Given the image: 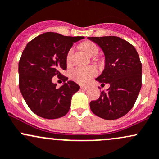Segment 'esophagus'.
I'll use <instances>...</instances> for the list:
<instances>
[{
	"mask_svg": "<svg viewBox=\"0 0 159 159\" xmlns=\"http://www.w3.org/2000/svg\"><path fill=\"white\" fill-rule=\"evenodd\" d=\"M81 89L82 90H87L88 89H89V87H88V86H81Z\"/></svg>",
	"mask_w": 159,
	"mask_h": 159,
	"instance_id": "esophagus-1",
	"label": "esophagus"
}]
</instances>
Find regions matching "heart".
Returning a JSON list of instances; mask_svg holds the SVG:
<instances>
[{
	"label": "heart",
	"instance_id": "heart-1",
	"mask_svg": "<svg viewBox=\"0 0 159 159\" xmlns=\"http://www.w3.org/2000/svg\"><path fill=\"white\" fill-rule=\"evenodd\" d=\"M83 50L88 55L92 56L98 53V47L95 43L92 42H86L83 44ZM73 49L71 48L68 51L66 55V62L70 63L71 61V57L73 54ZM97 70L94 66H77L74 68L71 72V78L76 83L80 84L87 83L91 78L96 76Z\"/></svg>",
	"mask_w": 159,
	"mask_h": 159
}]
</instances>
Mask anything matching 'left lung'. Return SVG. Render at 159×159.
Instances as JSON below:
<instances>
[{
	"label": "left lung",
	"mask_w": 159,
	"mask_h": 159,
	"mask_svg": "<svg viewBox=\"0 0 159 159\" xmlns=\"http://www.w3.org/2000/svg\"><path fill=\"white\" fill-rule=\"evenodd\" d=\"M101 47L105 54V69L96 78L109 83L107 92L91 101L92 112L99 117L113 120L131 110L142 87V63L135 47L126 40L115 37H88Z\"/></svg>",
	"instance_id": "left-lung-1"
}]
</instances>
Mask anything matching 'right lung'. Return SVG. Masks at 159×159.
<instances>
[{"label":"right lung","mask_w":159,"mask_h":159,"mask_svg":"<svg viewBox=\"0 0 159 159\" xmlns=\"http://www.w3.org/2000/svg\"><path fill=\"white\" fill-rule=\"evenodd\" d=\"M83 38L47 32L27 44L19 61V88L36 115L54 119L69 112L72 96L80 87L60 72L66 70V55L73 44ZM55 75L65 82L60 88L52 82Z\"/></svg>","instance_id":"right-lung-1"}]
</instances>
